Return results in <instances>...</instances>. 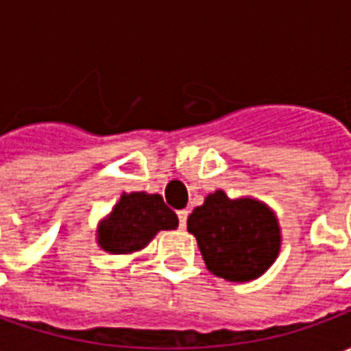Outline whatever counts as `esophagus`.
Returning <instances> with one entry per match:
<instances>
[{
    "label": "esophagus",
    "mask_w": 351,
    "mask_h": 351,
    "mask_svg": "<svg viewBox=\"0 0 351 351\" xmlns=\"http://www.w3.org/2000/svg\"><path fill=\"white\" fill-rule=\"evenodd\" d=\"M178 228H186V221H188V210H178Z\"/></svg>",
    "instance_id": "1"
}]
</instances>
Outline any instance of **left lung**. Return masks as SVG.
<instances>
[{
  "mask_svg": "<svg viewBox=\"0 0 351 351\" xmlns=\"http://www.w3.org/2000/svg\"><path fill=\"white\" fill-rule=\"evenodd\" d=\"M206 269L231 282L261 276L278 256L276 216L254 199H231L214 191L188 218Z\"/></svg>",
  "mask_w": 351,
  "mask_h": 351,
  "instance_id": "obj_1",
  "label": "left lung"
}]
</instances>
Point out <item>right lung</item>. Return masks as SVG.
Returning <instances> with one entry per match:
<instances>
[{
  "label": "right lung",
  "mask_w": 351,
  "mask_h": 351,
  "mask_svg": "<svg viewBox=\"0 0 351 351\" xmlns=\"http://www.w3.org/2000/svg\"><path fill=\"white\" fill-rule=\"evenodd\" d=\"M178 226L176 214L169 208L158 193H123L99 228L97 243L110 254H131L143 250L154 235L163 229Z\"/></svg>",
  "instance_id": "1"
}]
</instances>
